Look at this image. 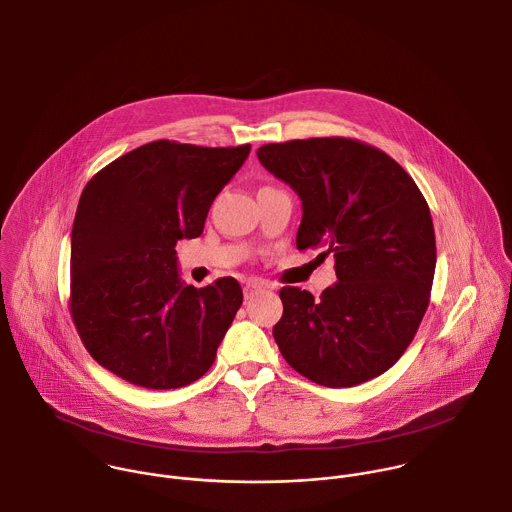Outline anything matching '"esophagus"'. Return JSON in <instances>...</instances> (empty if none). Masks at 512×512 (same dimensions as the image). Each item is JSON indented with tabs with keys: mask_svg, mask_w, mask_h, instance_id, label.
Returning <instances> with one entry per match:
<instances>
[{
	"mask_svg": "<svg viewBox=\"0 0 512 512\" xmlns=\"http://www.w3.org/2000/svg\"><path fill=\"white\" fill-rule=\"evenodd\" d=\"M265 289H269V285L265 283V281H259V279H251L247 285H245V299H251L253 295H257L259 291H265Z\"/></svg>",
	"mask_w": 512,
	"mask_h": 512,
	"instance_id": "1",
	"label": "esophagus"
}]
</instances>
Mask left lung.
<instances>
[{"instance_id": "1", "label": "left lung", "mask_w": 512, "mask_h": 512, "mask_svg": "<svg viewBox=\"0 0 512 512\" xmlns=\"http://www.w3.org/2000/svg\"><path fill=\"white\" fill-rule=\"evenodd\" d=\"M301 199L297 249L335 257L337 283L315 299L283 287L273 337L285 361L331 389L391 369L429 307L437 245L429 205L387 153L357 139L313 137L257 149Z\"/></svg>"}]
</instances>
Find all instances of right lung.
Returning <instances> with one entry per match:
<instances>
[{"label":"right lung","mask_w":512,"mask_h":512,"mask_svg":"<svg viewBox=\"0 0 512 512\" xmlns=\"http://www.w3.org/2000/svg\"><path fill=\"white\" fill-rule=\"evenodd\" d=\"M249 151L159 139L85 185L71 229L69 309L89 355L123 381L179 389L213 365L243 291L233 277L185 285L175 245L203 233Z\"/></svg>","instance_id":"obj_1"}]
</instances>
